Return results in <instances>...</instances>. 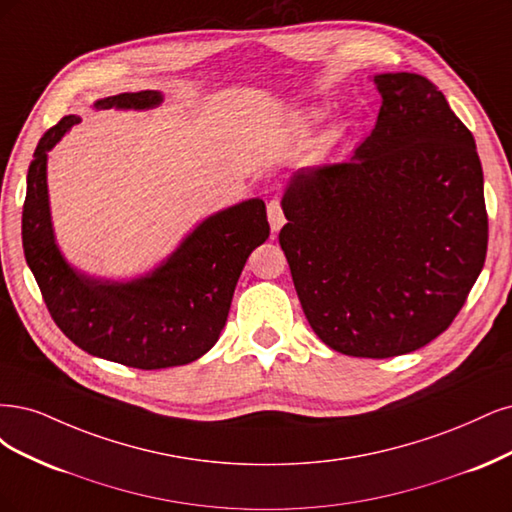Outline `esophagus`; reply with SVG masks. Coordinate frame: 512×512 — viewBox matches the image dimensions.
Segmentation results:
<instances>
[{"mask_svg":"<svg viewBox=\"0 0 512 512\" xmlns=\"http://www.w3.org/2000/svg\"><path fill=\"white\" fill-rule=\"evenodd\" d=\"M268 221H270V227H272L274 234L285 225V214H283V208H280L278 200L268 202Z\"/></svg>","mask_w":512,"mask_h":512,"instance_id":"34e87169","label":"esophagus"}]
</instances>
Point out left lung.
<instances>
[{
  "mask_svg": "<svg viewBox=\"0 0 512 512\" xmlns=\"http://www.w3.org/2000/svg\"><path fill=\"white\" fill-rule=\"evenodd\" d=\"M383 97L351 161L295 172L278 242L315 334L385 359L447 329L483 270L487 210L470 129L434 82L376 74Z\"/></svg>",
  "mask_w": 512,
  "mask_h": 512,
  "instance_id": "8db88e82",
  "label": "left lung"
}]
</instances>
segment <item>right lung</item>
Returning <instances> with one entry per match:
<instances>
[{
  "mask_svg": "<svg viewBox=\"0 0 512 512\" xmlns=\"http://www.w3.org/2000/svg\"><path fill=\"white\" fill-rule=\"evenodd\" d=\"M161 93H121L95 108L146 110ZM80 117H63L40 138L27 172L23 251L48 312L82 351L138 370L185 366L208 353L225 327L246 259L270 236L259 197L210 214L178 249L140 278L119 283L78 272L55 242L48 206V151Z\"/></svg>",
  "mask_w": 512,
  "mask_h": 512,
  "instance_id": "1",
  "label": "right lung"
}]
</instances>
